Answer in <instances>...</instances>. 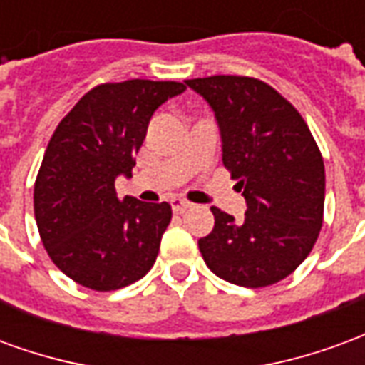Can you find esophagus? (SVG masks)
Masks as SVG:
<instances>
[{
    "label": "esophagus",
    "instance_id": "34e87169",
    "mask_svg": "<svg viewBox=\"0 0 365 365\" xmlns=\"http://www.w3.org/2000/svg\"><path fill=\"white\" fill-rule=\"evenodd\" d=\"M191 207H193V203L185 201V199H172V211L174 213H183V211H187Z\"/></svg>",
    "mask_w": 365,
    "mask_h": 365
}]
</instances>
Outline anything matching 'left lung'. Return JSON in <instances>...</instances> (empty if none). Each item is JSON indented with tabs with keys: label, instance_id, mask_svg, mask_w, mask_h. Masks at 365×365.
Masks as SVG:
<instances>
[{
	"label": "left lung",
	"instance_id": "8db88e82",
	"mask_svg": "<svg viewBox=\"0 0 365 365\" xmlns=\"http://www.w3.org/2000/svg\"><path fill=\"white\" fill-rule=\"evenodd\" d=\"M213 109L222 164L246 199L242 221L211 207L199 238L209 269L242 287L282 282L313 250L322 227L324 164L303 117L268 83L245 76L185 80Z\"/></svg>",
	"mask_w": 365,
	"mask_h": 365
}]
</instances>
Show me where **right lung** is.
<instances>
[{
    "instance_id": "1",
    "label": "right lung",
    "mask_w": 365,
    "mask_h": 365,
    "mask_svg": "<svg viewBox=\"0 0 365 365\" xmlns=\"http://www.w3.org/2000/svg\"><path fill=\"white\" fill-rule=\"evenodd\" d=\"M180 82L101 83L54 130L35 182V219L56 268L96 291L120 289L148 274L172 207L115 191L130 178L150 117Z\"/></svg>"
}]
</instances>
